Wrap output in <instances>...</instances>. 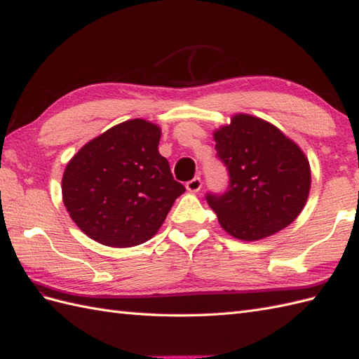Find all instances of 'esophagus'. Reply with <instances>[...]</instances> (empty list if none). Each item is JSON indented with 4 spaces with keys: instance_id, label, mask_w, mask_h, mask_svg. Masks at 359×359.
<instances>
[{
    "instance_id": "34e87169",
    "label": "esophagus",
    "mask_w": 359,
    "mask_h": 359,
    "mask_svg": "<svg viewBox=\"0 0 359 359\" xmlns=\"http://www.w3.org/2000/svg\"><path fill=\"white\" fill-rule=\"evenodd\" d=\"M185 187H187L188 191H191V193L201 191V188H202V179H201V177H194V179H191V180H188Z\"/></svg>"
}]
</instances>
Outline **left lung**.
I'll list each match as a JSON object with an SVG mask.
<instances>
[{
  "label": "left lung",
  "instance_id": "left-lung-1",
  "mask_svg": "<svg viewBox=\"0 0 359 359\" xmlns=\"http://www.w3.org/2000/svg\"><path fill=\"white\" fill-rule=\"evenodd\" d=\"M217 158L230 175L226 191L207 202L224 230L242 241L278 233L299 216L310 191V165L276 126L247 114L215 133Z\"/></svg>",
  "mask_w": 359,
  "mask_h": 359
}]
</instances>
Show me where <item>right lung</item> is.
<instances>
[{"label":"right lung","mask_w":359,"mask_h":359,"mask_svg":"<svg viewBox=\"0 0 359 359\" xmlns=\"http://www.w3.org/2000/svg\"><path fill=\"white\" fill-rule=\"evenodd\" d=\"M160 134L147 120H128L86 143L67 163L65 207L90 239L118 248L140 245L185 193L160 156Z\"/></svg>","instance_id":"1"}]
</instances>
